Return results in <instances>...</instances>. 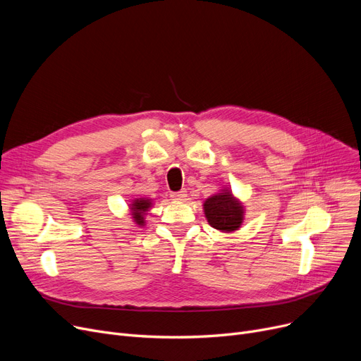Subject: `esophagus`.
<instances>
[{
    "instance_id": "esophagus-1",
    "label": "esophagus",
    "mask_w": 361,
    "mask_h": 361,
    "mask_svg": "<svg viewBox=\"0 0 361 361\" xmlns=\"http://www.w3.org/2000/svg\"><path fill=\"white\" fill-rule=\"evenodd\" d=\"M187 197V193L185 190H181V192H176V193H171V199L176 200V202H181Z\"/></svg>"
}]
</instances>
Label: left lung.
<instances>
[{
  "mask_svg": "<svg viewBox=\"0 0 361 361\" xmlns=\"http://www.w3.org/2000/svg\"><path fill=\"white\" fill-rule=\"evenodd\" d=\"M203 209L207 222L219 231H235L243 222V204L231 195L230 190H222L221 193L206 199Z\"/></svg>",
  "mask_w": 361,
  "mask_h": 361,
  "instance_id": "8db88e82",
  "label": "left lung"
}]
</instances>
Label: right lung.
Returning a JSON list of instances; mask_svg holds the SVG:
<instances>
[{
    "label": "right lung",
    "instance_id": "right-lung-1",
    "mask_svg": "<svg viewBox=\"0 0 361 361\" xmlns=\"http://www.w3.org/2000/svg\"><path fill=\"white\" fill-rule=\"evenodd\" d=\"M150 200L149 199H136L135 202L131 203V215L133 219L137 225H143L145 224V214L147 212V209L150 207Z\"/></svg>",
    "mask_w": 361,
    "mask_h": 361
}]
</instances>
